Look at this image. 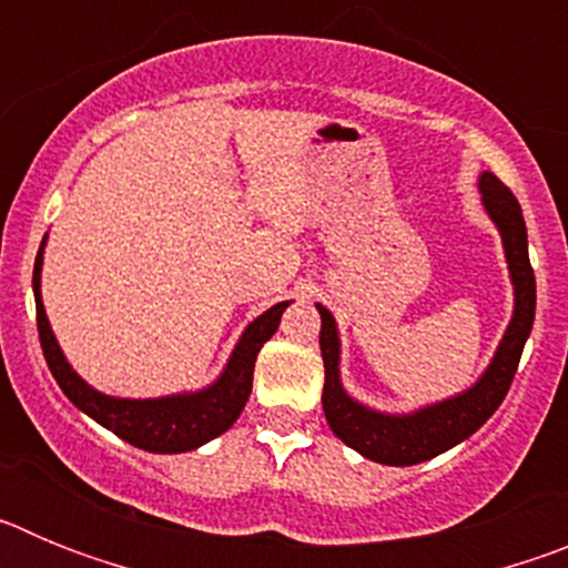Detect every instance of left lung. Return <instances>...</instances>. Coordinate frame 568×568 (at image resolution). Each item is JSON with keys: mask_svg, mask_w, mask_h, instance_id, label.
<instances>
[{"mask_svg": "<svg viewBox=\"0 0 568 568\" xmlns=\"http://www.w3.org/2000/svg\"><path fill=\"white\" fill-rule=\"evenodd\" d=\"M480 202L486 213L498 227L504 239L506 264H509L511 284H515V313H511L509 327L498 353L486 366L478 384L469 386L466 393L455 398L438 400L433 406H424L409 415H386L375 413L369 406L358 404L344 393L341 386V344L335 318L327 307H321V358H324V415L327 424L346 446L375 464L386 466H413L435 458V455L453 449L455 444L478 433L480 426L491 418L500 400L509 393L511 378L518 373L520 353L531 333L535 321V270L529 264V241H526V222L520 213L518 199L500 182L495 173L480 175Z\"/></svg>", "mask_w": 568, "mask_h": 568, "instance_id": "left-lung-1", "label": "left lung"}]
</instances>
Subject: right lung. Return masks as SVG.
<instances>
[{
	"mask_svg": "<svg viewBox=\"0 0 568 568\" xmlns=\"http://www.w3.org/2000/svg\"><path fill=\"white\" fill-rule=\"evenodd\" d=\"M42 253L44 241L39 247L37 267H33V295H37V327L39 341H42V353L48 361L50 373L62 386V393L68 395L73 404L82 409L84 415L102 424L113 435H119L128 444L148 449V453L159 455H175L199 449L207 440L219 438L227 433L235 418L241 415L244 404H247L250 393H253V369L258 349L264 341L273 338L278 329L281 313L290 307V301H281L275 307L244 329L241 341L235 344L233 355H230L224 373L219 375L215 384L199 393H182L168 395V398H113V395L97 393L93 386L84 384L68 358L62 355L57 344V335L50 329L48 315H44L42 290H39V278H42Z\"/></svg>",
	"mask_w": 568,
	"mask_h": 568,
	"instance_id": "obj_1",
	"label": "right lung"
}]
</instances>
